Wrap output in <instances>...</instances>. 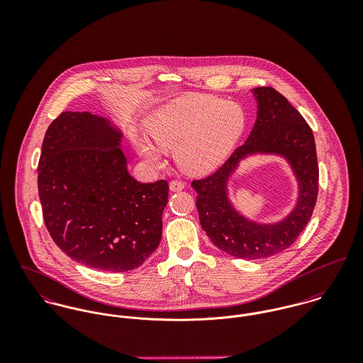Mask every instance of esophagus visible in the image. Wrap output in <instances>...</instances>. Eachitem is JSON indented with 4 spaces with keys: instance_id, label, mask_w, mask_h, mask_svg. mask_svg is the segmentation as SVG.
<instances>
[{
    "instance_id": "1",
    "label": "esophagus",
    "mask_w": 363,
    "mask_h": 363,
    "mask_svg": "<svg viewBox=\"0 0 363 363\" xmlns=\"http://www.w3.org/2000/svg\"><path fill=\"white\" fill-rule=\"evenodd\" d=\"M184 189V183L180 182V180H173L170 182V190L172 191H180Z\"/></svg>"
}]
</instances>
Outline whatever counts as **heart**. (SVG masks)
Wrapping results in <instances>:
<instances>
[{
    "label": "heart",
    "mask_w": 363,
    "mask_h": 363,
    "mask_svg": "<svg viewBox=\"0 0 363 363\" xmlns=\"http://www.w3.org/2000/svg\"><path fill=\"white\" fill-rule=\"evenodd\" d=\"M246 116L239 104L216 96L193 95L154 113L147 128L163 151H176L179 166L191 174L207 173L230 154L245 131ZM135 147L151 163L162 162L155 147L134 137Z\"/></svg>",
    "instance_id": "obj_1"
}]
</instances>
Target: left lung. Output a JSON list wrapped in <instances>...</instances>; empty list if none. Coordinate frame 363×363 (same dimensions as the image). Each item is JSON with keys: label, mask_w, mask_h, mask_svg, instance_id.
I'll return each instance as SVG.
<instances>
[{"label": "left lung", "mask_w": 363, "mask_h": 363, "mask_svg": "<svg viewBox=\"0 0 363 363\" xmlns=\"http://www.w3.org/2000/svg\"><path fill=\"white\" fill-rule=\"evenodd\" d=\"M257 120L247 141L212 174L191 182L197 191L200 223L211 242L238 259L271 257L292 246L306 228L318 193V164L311 128L302 114L271 86L253 89ZM265 152L285 155L300 182L296 209L278 224L259 225L242 217L228 203L225 182L245 155Z\"/></svg>", "instance_id": "8db88e82"}]
</instances>
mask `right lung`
Segmentation results:
<instances>
[{
  "instance_id": "1",
  "label": "right lung",
  "mask_w": 363,
  "mask_h": 363,
  "mask_svg": "<svg viewBox=\"0 0 363 363\" xmlns=\"http://www.w3.org/2000/svg\"><path fill=\"white\" fill-rule=\"evenodd\" d=\"M121 134L88 111H62L49 125L38 187L54 243L91 268L124 272L160 243L166 180L140 183L127 170Z\"/></svg>"
}]
</instances>
